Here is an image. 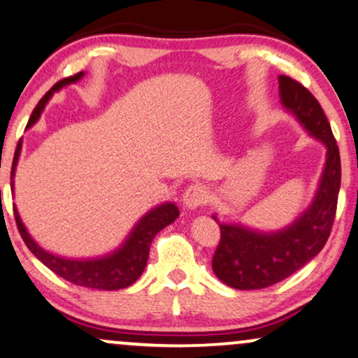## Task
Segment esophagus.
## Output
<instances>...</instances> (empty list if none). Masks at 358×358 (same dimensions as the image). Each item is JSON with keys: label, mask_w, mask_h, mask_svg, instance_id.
Wrapping results in <instances>:
<instances>
[{"label": "esophagus", "mask_w": 358, "mask_h": 358, "mask_svg": "<svg viewBox=\"0 0 358 358\" xmlns=\"http://www.w3.org/2000/svg\"><path fill=\"white\" fill-rule=\"evenodd\" d=\"M183 205L188 210H196L200 206H203L208 201V192L201 185H192L190 188H187V192L183 193Z\"/></svg>", "instance_id": "esophagus-1"}]
</instances>
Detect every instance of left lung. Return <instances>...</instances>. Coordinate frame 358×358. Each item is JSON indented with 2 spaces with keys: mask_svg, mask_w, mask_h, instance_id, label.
Wrapping results in <instances>:
<instances>
[{
  "mask_svg": "<svg viewBox=\"0 0 358 358\" xmlns=\"http://www.w3.org/2000/svg\"><path fill=\"white\" fill-rule=\"evenodd\" d=\"M280 100L305 130L327 146V162L312 205L278 231L252 230L238 223H220V243L212 260L223 283L238 290H258L282 282L320 253L337 213L342 178L337 140L317 98L285 75L278 76ZM217 220V217L213 215Z\"/></svg>",
  "mask_w": 358,
  "mask_h": 358,
  "instance_id": "left-lung-1",
  "label": "left lung"
}]
</instances>
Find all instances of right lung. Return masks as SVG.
Instances as JSON below:
<instances>
[{"instance_id": "add662e5", "label": "right lung", "mask_w": 358, "mask_h": 358, "mask_svg": "<svg viewBox=\"0 0 358 358\" xmlns=\"http://www.w3.org/2000/svg\"><path fill=\"white\" fill-rule=\"evenodd\" d=\"M83 75L85 73L80 71L76 73V75L68 76V78L58 81V83L41 98L40 103L36 105V108L33 110L31 116H29L28 127H33V124L38 122L41 111L45 110V105L48 103L50 98L53 96L55 92H58L63 86L70 83H76V81L83 78ZM20 153L21 140L18 141L15 158H13L11 180L13 176H15ZM13 183L15 182H11V188ZM13 210H15V220L16 225H18L21 238L27 243L29 252H31L43 265H46L51 272L59 275V277L68 280V282L75 283V285L96 288V290H120V288H127L130 287L131 283H135L136 280L140 278V275L143 273L146 262H148L150 245H152L155 235L160 230H163L166 225L173 223L180 215L178 206L175 203H163L160 206H157V208L150 210V212L136 223L122 247L115 250L113 253H108V255L100 258H88V260H73V258L58 257L46 252V250H43L40 245L31 238V235L28 234L27 227L21 222L16 206H13Z\"/></svg>"}]
</instances>
